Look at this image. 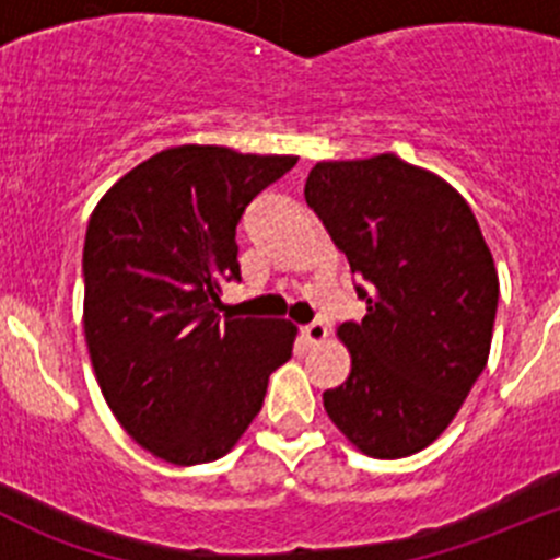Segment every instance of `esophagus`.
Segmentation results:
<instances>
[{
  "instance_id": "esophagus-1",
  "label": "esophagus",
  "mask_w": 560,
  "mask_h": 560,
  "mask_svg": "<svg viewBox=\"0 0 560 560\" xmlns=\"http://www.w3.org/2000/svg\"><path fill=\"white\" fill-rule=\"evenodd\" d=\"M303 338H306L308 343H319V341H325V336H327V327L322 325V322H312V325H306L303 327Z\"/></svg>"
}]
</instances>
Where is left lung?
<instances>
[{"instance_id":"1","label":"left lung","mask_w":560,"mask_h":560,"mask_svg":"<svg viewBox=\"0 0 560 560\" xmlns=\"http://www.w3.org/2000/svg\"><path fill=\"white\" fill-rule=\"evenodd\" d=\"M303 195L369 306L363 322L338 327L352 371L322 395L327 417L371 457L420 453L488 363L493 254L453 186L395 154L316 162Z\"/></svg>"}]
</instances>
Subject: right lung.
Here are the masks:
<instances>
[{
	"label": "right lung",
	"instance_id": "obj_1",
	"mask_svg": "<svg viewBox=\"0 0 560 560\" xmlns=\"http://www.w3.org/2000/svg\"><path fill=\"white\" fill-rule=\"evenodd\" d=\"M298 156L175 145L105 191L83 244V330L124 431L175 466L217 460L262 409L292 358L287 319L219 316L241 281L235 228Z\"/></svg>",
	"mask_w": 560,
	"mask_h": 560
}]
</instances>
